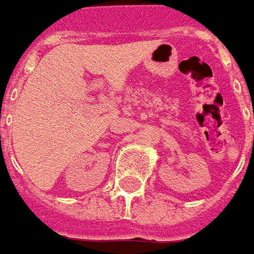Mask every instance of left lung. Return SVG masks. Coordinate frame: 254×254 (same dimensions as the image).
Segmentation results:
<instances>
[{
    "label": "left lung",
    "mask_w": 254,
    "mask_h": 254,
    "mask_svg": "<svg viewBox=\"0 0 254 254\" xmlns=\"http://www.w3.org/2000/svg\"><path fill=\"white\" fill-rule=\"evenodd\" d=\"M253 118H254V113H253Z\"/></svg>",
    "instance_id": "obj_1"
}]
</instances>
